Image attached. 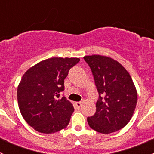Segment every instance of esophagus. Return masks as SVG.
Wrapping results in <instances>:
<instances>
[{
	"instance_id": "obj_1",
	"label": "esophagus",
	"mask_w": 154,
	"mask_h": 154,
	"mask_svg": "<svg viewBox=\"0 0 154 154\" xmlns=\"http://www.w3.org/2000/svg\"><path fill=\"white\" fill-rule=\"evenodd\" d=\"M75 106H77V108L80 109L82 106V103L81 102H75Z\"/></svg>"
}]
</instances>
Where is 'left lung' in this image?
Returning a JSON list of instances; mask_svg holds the SVG:
<instances>
[{
    "mask_svg": "<svg viewBox=\"0 0 154 154\" xmlns=\"http://www.w3.org/2000/svg\"><path fill=\"white\" fill-rule=\"evenodd\" d=\"M99 94L96 112L87 118L91 129L108 134L127 125L137 103V91L128 71L119 62L100 55L83 57Z\"/></svg>",
    "mask_w": 154,
    "mask_h": 154,
    "instance_id": "obj_1",
    "label": "left lung"
}]
</instances>
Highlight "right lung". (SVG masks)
<instances>
[{"label":"right lung","instance_id":"right-lung-1","mask_svg":"<svg viewBox=\"0 0 154 154\" xmlns=\"http://www.w3.org/2000/svg\"><path fill=\"white\" fill-rule=\"evenodd\" d=\"M79 58L53 57L29 68L17 89L18 106L27 123L39 133L51 134L66 128L74 109L60 92L68 71Z\"/></svg>","mask_w":154,"mask_h":154}]
</instances>
